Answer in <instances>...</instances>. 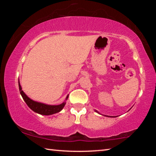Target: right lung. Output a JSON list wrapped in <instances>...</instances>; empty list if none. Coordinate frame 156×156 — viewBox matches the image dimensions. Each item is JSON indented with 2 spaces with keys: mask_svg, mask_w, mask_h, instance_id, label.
<instances>
[{
  "mask_svg": "<svg viewBox=\"0 0 156 156\" xmlns=\"http://www.w3.org/2000/svg\"><path fill=\"white\" fill-rule=\"evenodd\" d=\"M18 86H19V90L21 96H22L23 100H25L26 104L27 105V106L31 110H33L34 112L38 113L39 114L45 115L54 114V113L60 112L65 106V102H63V103L59 105H47L43 103H41V102L34 101V100H31L30 98H28L26 96L25 94L22 90V88H21V86L19 83H18ZM67 98L68 96L66 99Z\"/></svg>",
  "mask_w": 156,
  "mask_h": 156,
  "instance_id": "right-lung-1",
  "label": "right lung"
}]
</instances>
